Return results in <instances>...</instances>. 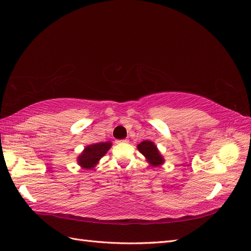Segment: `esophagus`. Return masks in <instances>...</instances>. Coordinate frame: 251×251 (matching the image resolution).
<instances>
[{
	"instance_id": "esophagus-1",
	"label": "esophagus",
	"mask_w": 251,
	"mask_h": 251,
	"mask_svg": "<svg viewBox=\"0 0 251 251\" xmlns=\"http://www.w3.org/2000/svg\"><path fill=\"white\" fill-rule=\"evenodd\" d=\"M128 139H124V140H117V143H127Z\"/></svg>"
}]
</instances>
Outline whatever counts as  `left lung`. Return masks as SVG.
Wrapping results in <instances>:
<instances>
[{
  "mask_svg": "<svg viewBox=\"0 0 251 251\" xmlns=\"http://www.w3.org/2000/svg\"><path fill=\"white\" fill-rule=\"evenodd\" d=\"M137 149L140 153L146 157L147 161L151 166H155L156 168V166L162 165L164 163L163 156L161 155L160 151L158 150L157 146L153 141L144 140L138 144Z\"/></svg>",
  "mask_w": 251,
  "mask_h": 251,
  "instance_id": "1",
  "label": "left lung"
}]
</instances>
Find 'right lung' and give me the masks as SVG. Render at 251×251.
I'll list each match as a JSON object with an SVG mask.
<instances>
[{"mask_svg": "<svg viewBox=\"0 0 251 251\" xmlns=\"http://www.w3.org/2000/svg\"><path fill=\"white\" fill-rule=\"evenodd\" d=\"M112 142H98L90 144L86 147L77 157V164L81 169L92 170L100 162V159L107 154V151L111 149Z\"/></svg>", "mask_w": 251, "mask_h": 251, "instance_id": "obj_1", "label": "right lung"}]
</instances>
